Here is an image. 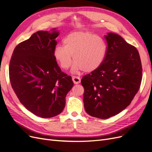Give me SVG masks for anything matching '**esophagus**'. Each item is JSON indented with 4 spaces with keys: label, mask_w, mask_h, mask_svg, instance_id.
I'll return each instance as SVG.
<instances>
[{
    "label": "esophagus",
    "mask_w": 152,
    "mask_h": 152,
    "mask_svg": "<svg viewBox=\"0 0 152 152\" xmlns=\"http://www.w3.org/2000/svg\"><path fill=\"white\" fill-rule=\"evenodd\" d=\"M72 80L73 82H74V83L76 84V85H77V84H79L81 82L80 77H77V76H72Z\"/></svg>",
    "instance_id": "obj_1"
}]
</instances>
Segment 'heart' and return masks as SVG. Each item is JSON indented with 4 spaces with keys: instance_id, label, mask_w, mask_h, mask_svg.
<instances>
[{
    "instance_id": "heart-1",
    "label": "heart",
    "mask_w": 152,
    "mask_h": 152,
    "mask_svg": "<svg viewBox=\"0 0 152 152\" xmlns=\"http://www.w3.org/2000/svg\"><path fill=\"white\" fill-rule=\"evenodd\" d=\"M63 46L56 47L53 52L55 60L62 69L66 70L75 62L72 72L83 70L91 72L101 66L107 53V45L98 36L85 31H77L67 35Z\"/></svg>"
}]
</instances>
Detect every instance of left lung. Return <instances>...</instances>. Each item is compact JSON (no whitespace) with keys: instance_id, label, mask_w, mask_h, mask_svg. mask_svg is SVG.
<instances>
[{"instance_id":"left-lung-1","label":"left lung","mask_w":152,"mask_h":152,"mask_svg":"<svg viewBox=\"0 0 152 152\" xmlns=\"http://www.w3.org/2000/svg\"><path fill=\"white\" fill-rule=\"evenodd\" d=\"M104 38L108 47L103 64L81 80L86 113L100 119L125 110L137 93L142 79L137 48L115 33H107Z\"/></svg>"}]
</instances>
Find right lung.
Segmentation results:
<instances>
[{
	"mask_svg": "<svg viewBox=\"0 0 152 152\" xmlns=\"http://www.w3.org/2000/svg\"><path fill=\"white\" fill-rule=\"evenodd\" d=\"M59 34L56 28L34 33L15 47L9 64L10 84L20 102L44 118L63 111L66 94L74 85L54 58Z\"/></svg>",
	"mask_w": 152,
	"mask_h": 152,
	"instance_id": "right-lung-1",
	"label": "right lung"
}]
</instances>
